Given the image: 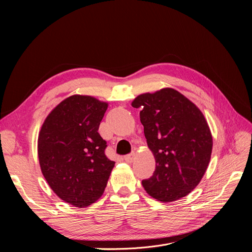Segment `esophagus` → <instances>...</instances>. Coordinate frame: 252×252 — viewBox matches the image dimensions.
Segmentation results:
<instances>
[{
  "label": "esophagus",
  "mask_w": 252,
  "mask_h": 252,
  "mask_svg": "<svg viewBox=\"0 0 252 252\" xmlns=\"http://www.w3.org/2000/svg\"><path fill=\"white\" fill-rule=\"evenodd\" d=\"M135 156H136V154L134 152H131L129 154H126V155H125V160L126 162H131V161L135 159Z\"/></svg>",
  "instance_id": "esophagus-1"
}]
</instances>
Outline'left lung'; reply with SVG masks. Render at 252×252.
<instances>
[{
	"label": "left lung",
	"instance_id": "1",
	"mask_svg": "<svg viewBox=\"0 0 252 252\" xmlns=\"http://www.w3.org/2000/svg\"><path fill=\"white\" fill-rule=\"evenodd\" d=\"M131 106L141 108L140 121L156 162L152 177L142 181L144 189L162 202L188 195L201 181L213 150L203 114L169 88L140 95Z\"/></svg>",
	"mask_w": 252,
	"mask_h": 252
}]
</instances>
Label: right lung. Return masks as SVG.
<instances>
[{"mask_svg":"<svg viewBox=\"0 0 252 252\" xmlns=\"http://www.w3.org/2000/svg\"><path fill=\"white\" fill-rule=\"evenodd\" d=\"M107 103L74 95L47 116L37 141L42 173L59 198L76 207L89 206L102 196L114 161L105 154L98 133Z\"/></svg>","mask_w":252,"mask_h":252,"instance_id":"add662e5","label":"right lung"}]
</instances>
